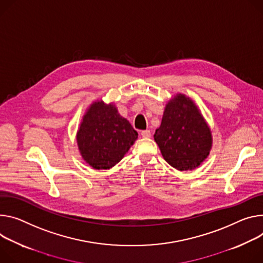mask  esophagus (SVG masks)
<instances>
[{"label": "esophagus", "mask_w": 263, "mask_h": 263, "mask_svg": "<svg viewBox=\"0 0 263 263\" xmlns=\"http://www.w3.org/2000/svg\"><path fill=\"white\" fill-rule=\"evenodd\" d=\"M140 134H141L142 137H145V138L151 137V132H150V130H144V131H141Z\"/></svg>", "instance_id": "1"}]
</instances>
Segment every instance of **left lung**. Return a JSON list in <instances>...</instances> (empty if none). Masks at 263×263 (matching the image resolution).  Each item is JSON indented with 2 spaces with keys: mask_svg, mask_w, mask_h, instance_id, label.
<instances>
[{
  "mask_svg": "<svg viewBox=\"0 0 263 263\" xmlns=\"http://www.w3.org/2000/svg\"><path fill=\"white\" fill-rule=\"evenodd\" d=\"M154 140L164 160L179 171L197 168L212 148L211 130L203 116L195 103L181 93L165 105Z\"/></svg>",
  "mask_w": 263,
  "mask_h": 263,
  "instance_id": "obj_1",
  "label": "left lung"
}]
</instances>
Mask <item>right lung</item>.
<instances>
[{"label": "right lung", "mask_w": 263, "mask_h": 263, "mask_svg": "<svg viewBox=\"0 0 263 263\" xmlns=\"http://www.w3.org/2000/svg\"><path fill=\"white\" fill-rule=\"evenodd\" d=\"M138 133L113 104L94 102L83 116L77 134L79 150L93 169L107 170L121 161Z\"/></svg>", "instance_id": "add662e5"}]
</instances>
